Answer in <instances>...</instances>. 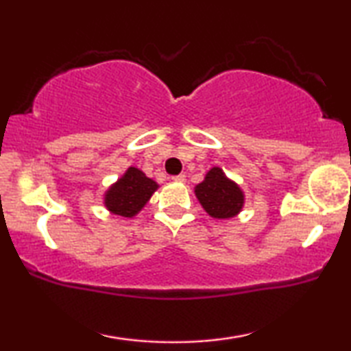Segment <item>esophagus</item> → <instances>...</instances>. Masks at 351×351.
<instances>
[{"mask_svg":"<svg viewBox=\"0 0 351 351\" xmlns=\"http://www.w3.org/2000/svg\"><path fill=\"white\" fill-rule=\"evenodd\" d=\"M171 180L175 182H186V175H176V176H171Z\"/></svg>","mask_w":351,"mask_h":351,"instance_id":"34e87169","label":"esophagus"}]
</instances>
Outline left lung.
<instances>
[{
    "label": "left lung",
    "instance_id": "left-lung-1",
    "mask_svg": "<svg viewBox=\"0 0 351 351\" xmlns=\"http://www.w3.org/2000/svg\"><path fill=\"white\" fill-rule=\"evenodd\" d=\"M195 195L212 218L228 219L239 215L245 204V195L239 184L229 180L219 167H212L195 187Z\"/></svg>",
    "mask_w": 351,
    "mask_h": 351
}]
</instances>
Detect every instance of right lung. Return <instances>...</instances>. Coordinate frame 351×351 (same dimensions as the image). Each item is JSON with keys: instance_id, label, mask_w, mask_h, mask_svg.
Masks as SVG:
<instances>
[{"instance_id": "add662e5", "label": "right lung", "mask_w": 351, "mask_h": 351, "mask_svg": "<svg viewBox=\"0 0 351 351\" xmlns=\"http://www.w3.org/2000/svg\"><path fill=\"white\" fill-rule=\"evenodd\" d=\"M159 186L136 167H130L122 178L105 192V206L119 217L133 218L147 204Z\"/></svg>"}]
</instances>
